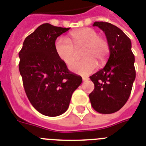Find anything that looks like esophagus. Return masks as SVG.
<instances>
[{"label": "esophagus", "mask_w": 146, "mask_h": 146, "mask_svg": "<svg viewBox=\"0 0 146 146\" xmlns=\"http://www.w3.org/2000/svg\"><path fill=\"white\" fill-rule=\"evenodd\" d=\"M88 77H84V76H83L82 77V80H83L84 81H88Z\"/></svg>", "instance_id": "obj_1"}]
</instances>
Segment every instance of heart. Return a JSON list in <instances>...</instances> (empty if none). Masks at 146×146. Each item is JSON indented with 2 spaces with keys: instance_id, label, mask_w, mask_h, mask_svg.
I'll list each match as a JSON object with an SVG mask.
<instances>
[{
  "instance_id": "1",
  "label": "heart",
  "mask_w": 146,
  "mask_h": 146,
  "mask_svg": "<svg viewBox=\"0 0 146 146\" xmlns=\"http://www.w3.org/2000/svg\"><path fill=\"white\" fill-rule=\"evenodd\" d=\"M71 40L59 37L55 42V51L58 57L65 64H70L76 55V48L82 47L83 58L72 62L69 68L82 75L90 74L97 67V61L104 62L110 52L109 43L104 37L98 36L95 30L84 27L71 33Z\"/></svg>"
}]
</instances>
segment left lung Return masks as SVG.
Wrapping results in <instances>:
<instances>
[{
	"instance_id": "left-lung-1",
	"label": "left lung",
	"mask_w": 146,
	"mask_h": 146,
	"mask_svg": "<svg viewBox=\"0 0 146 146\" xmlns=\"http://www.w3.org/2000/svg\"><path fill=\"white\" fill-rule=\"evenodd\" d=\"M93 26L104 32L110 56L104 68L90 77L94 89L89 98L97 112L113 113L121 109L130 96L135 78V56L130 39L119 28L107 22H94Z\"/></svg>"
}]
</instances>
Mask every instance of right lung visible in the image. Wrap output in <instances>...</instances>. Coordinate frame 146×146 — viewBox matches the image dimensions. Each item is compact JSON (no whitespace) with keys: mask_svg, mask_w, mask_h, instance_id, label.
Segmentation results:
<instances>
[{"mask_svg":"<svg viewBox=\"0 0 146 146\" xmlns=\"http://www.w3.org/2000/svg\"><path fill=\"white\" fill-rule=\"evenodd\" d=\"M70 28L43 23L25 39L19 70L27 98L40 113L57 116L69 107L82 78L68 69L55 51V40Z\"/></svg>","mask_w":146,"mask_h":146,"instance_id":"obj_1","label":"right lung"}]
</instances>
